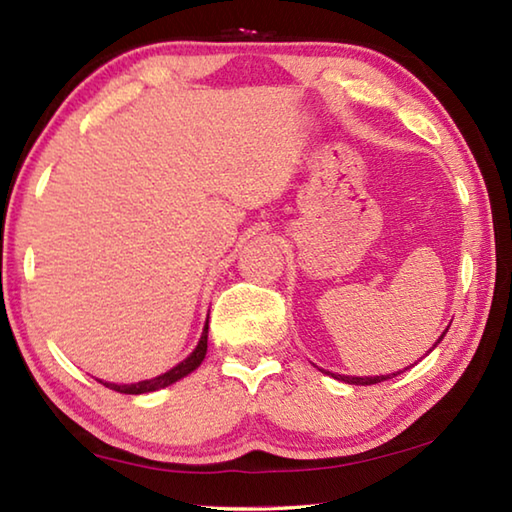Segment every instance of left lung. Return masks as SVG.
I'll use <instances>...</instances> for the list:
<instances>
[{
  "label": "left lung",
  "instance_id": "1",
  "mask_svg": "<svg viewBox=\"0 0 512 512\" xmlns=\"http://www.w3.org/2000/svg\"><path fill=\"white\" fill-rule=\"evenodd\" d=\"M445 334H447V329L443 334L438 336V341L433 343V348H436V345L445 339ZM431 348V350H433ZM429 350V352H431ZM320 372H325V375H332L334 379H339V381H345V384H354V386H370V384H379V381H386V379H393L395 375H400V372H393V375H377V377H352V375H339V372H329V370H323V368H318ZM406 370V368H404Z\"/></svg>",
  "mask_w": 512,
  "mask_h": 512
}]
</instances>
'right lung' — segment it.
I'll return each instance as SVG.
<instances>
[{
	"label": "right lung",
	"instance_id": "add662e5",
	"mask_svg": "<svg viewBox=\"0 0 512 512\" xmlns=\"http://www.w3.org/2000/svg\"><path fill=\"white\" fill-rule=\"evenodd\" d=\"M207 320H205V327H203V334L201 339H198L196 348L192 350V354L189 357H185L180 363H176V366L169 368L167 372H162V375L158 377H151V379H142V381H135V384H112V381H101L103 386L106 388H112V391L117 393H126V395H144V393H155V391H162V388H167L171 384H176V381H180L187 375H192V372L201 366L205 354H207Z\"/></svg>",
	"mask_w": 512,
	"mask_h": 512
}]
</instances>
